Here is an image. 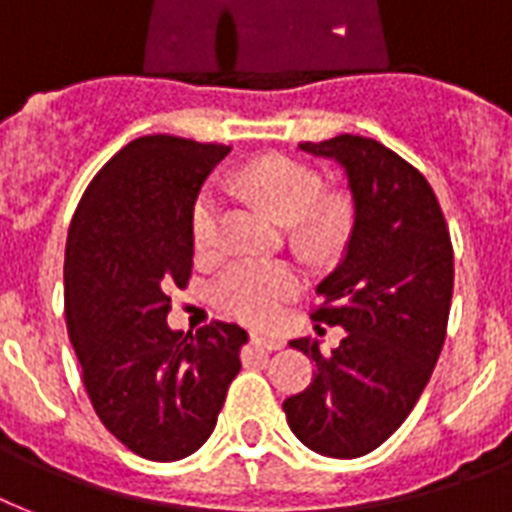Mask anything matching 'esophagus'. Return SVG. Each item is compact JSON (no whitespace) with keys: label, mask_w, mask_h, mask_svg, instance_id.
Wrapping results in <instances>:
<instances>
[{"label":"esophagus","mask_w":512,"mask_h":512,"mask_svg":"<svg viewBox=\"0 0 512 512\" xmlns=\"http://www.w3.org/2000/svg\"><path fill=\"white\" fill-rule=\"evenodd\" d=\"M252 345H257V348H263V350H281V348H284V340H279V337L257 335V332H252Z\"/></svg>","instance_id":"obj_1"}]
</instances>
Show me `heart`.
<instances>
[{
  "instance_id": "b5f03b06",
  "label": "heart",
  "mask_w": 512,
  "mask_h": 512,
  "mask_svg": "<svg viewBox=\"0 0 512 512\" xmlns=\"http://www.w3.org/2000/svg\"><path fill=\"white\" fill-rule=\"evenodd\" d=\"M241 188L263 204L276 223L295 225L300 239L313 249H332L350 228V201L324 196V180L313 167L287 159L263 156L241 172ZM193 247L201 255L217 249L220 239V201L204 191L191 212ZM300 289V273L289 263H239L217 281L215 297L225 313L249 324H271Z\"/></svg>"
}]
</instances>
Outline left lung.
<instances>
[{"label": "left lung", "mask_w": 512, "mask_h": 512, "mask_svg": "<svg viewBox=\"0 0 512 512\" xmlns=\"http://www.w3.org/2000/svg\"><path fill=\"white\" fill-rule=\"evenodd\" d=\"M300 151L345 170L353 231L313 311L345 337L332 353L311 337L289 342L316 361V372L284 401V414L308 449L353 460L401 428L433 374L452 305V239L422 172L377 140L337 135L300 143Z\"/></svg>", "instance_id": "left-lung-1"}]
</instances>
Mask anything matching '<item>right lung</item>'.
<instances>
[{
	"mask_svg": "<svg viewBox=\"0 0 512 512\" xmlns=\"http://www.w3.org/2000/svg\"><path fill=\"white\" fill-rule=\"evenodd\" d=\"M231 148L146 135L92 177L66 241V327L92 409L130 452L193 454L215 430L247 332H172L170 287L193 268L191 212Z\"/></svg>",
	"mask_w": 512,
	"mask_h": 512,
	"instance_id": "1",
	"label": "right lung"
}]
</instances>
